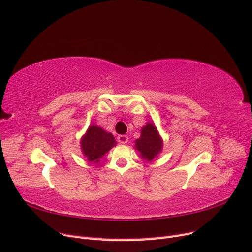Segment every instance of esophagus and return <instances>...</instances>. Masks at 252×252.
<instances>
[{
	"mask_svg": "<svg viewBox=\"0 0 252 252\" xmlns=\"http://www.w3.org/2000/svg\"><path fill=\"white\" fill-rule=\"evenodd\" d=\"M118 141L121 144H126L128 142V136L125 135V134H121V135L118 136Z\"/></svg>",
	"mask_w": 252,
	"mask_h": 252,
	"instance_id": "obj_1",
	"label": "esophagus"
}]
</instances>
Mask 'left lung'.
Listing matches in <instances>:
<instances>
[{
  "label": "left lung",
  "instance_id": "8db88e82",
  "mask_svg": "<svg viewBox=\"0 0 252 252\" xmlns=\"http://www.w3.org/2000/svg\"><path fill=\"white\" fill-rule=\"evenodd\" d=\"M163 141L154 124L148 123L141 131V138L135 141V148L141 152L143 158L151 161L162 150Z\"/></svg>",
  "mask_w": 252,
  "mask_h": 252
}]
</instances>
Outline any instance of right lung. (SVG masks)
<instances>
[{
  "mask_svg": "<svg viewBox=\"0 0 252 252\" xmlns=\"http://www.w3.org/2000/svg\"><path fill=\"white\" fill-rule=\"evenodd\" d=\"M116 144V140L111 133L106 132L101 127L95 125H91L81 140L83 154L91 163H98L100 158L108 152Z\"/></svg>",
  "mask_w": 252,
  "mask_h": 252,
  "instance_id": "add662e5",
  "label": "right lung"
}]
</instances>
